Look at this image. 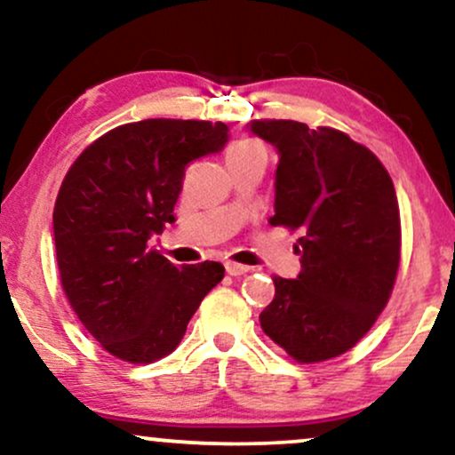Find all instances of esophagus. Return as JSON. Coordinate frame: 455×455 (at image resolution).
Wrapping results in <instances>:
<instances>
[{"label": "esophagus", "instance_id": "obj_1", "mask_svg": "<svg viewBox=\"0 0 455 455\" xmlns=\"http://www.w3.org/2000/svg\"><path fill=\"white\" fill-rule=\"evenodd\" d=\"M224 268H227L228 275H233V277H241V275L250 273V267H245V264H237V262H227L224 264Z\"/></svg>", "mask_w": 455, "mask_h": 455}]
</instances>
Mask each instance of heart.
I'll return each mask as SVG.
<instances>
[{
  "instance_id": "heart-1",
  "label": "heart",
  "mask_w": 455,
  "mask_h": 455,
  "mask_svg": "<svg viewBox=\"0 0 455 455\" xmlns=\"http://www.w3.org/2000/svg\"><path fill=\"white\" fill-rule=\"evenodd\" d=\"M256 148H262L260 145H258L256 140H239L235 142V145L228 148V155L233 153H247V151H256Z\"/></svg>"
}]
</instances>
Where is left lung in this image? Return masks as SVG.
I'll return each mask as SVG.
<instances>
[{
	"mask_svg": "<svg viewBox=\"0 0 455 455\" xmlns=\"http://www.w3.org/2000/svg\"><path fill=\"white\" fill-rule=\"evenodd\" d=\"M247 130L279 153L270 224L302 235L294 245L300 275L273 277L260 325L302 363L331 359L370 331L393 291L401 251L395 185L370 148L338 130L291 119Z\"/></svg>",
	"mask_w": 455,
	"mask_h": 455,
	"instance_id": "1",
	"label": "left lung"
}]
</instances>
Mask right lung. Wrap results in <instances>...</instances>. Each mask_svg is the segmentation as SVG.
<instances>
[{
  "instance_id": "obj_1",
  "label": "right lung",
  "mask_w": 455,
  "mask_h": 455,
  "mask_svg": "<svg viewBox=\"0 0 455 455\" xmlns=\"http://www.w3.org/2000/svg\"><path fill=\"white\" fill-rule=\"evenodd\" d=\"M227 142L222 122L145 119L107 132L67 172L52 218L62 290L117 359L153 363L170 355L222 281L220 262L176 267L147 243L176 222L187 165Z\"/></svg>"
}]
</instances>
